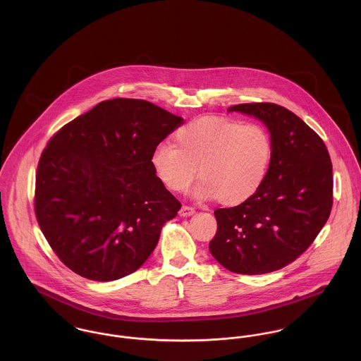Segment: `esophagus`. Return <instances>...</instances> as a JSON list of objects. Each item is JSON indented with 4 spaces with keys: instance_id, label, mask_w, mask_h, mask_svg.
<instances>
[{
    "instance_id": "1",
    "label": "esophagus",
    "mask_w": 361,
    "mask_h": 361,
    "mask_svg": "<svg viewBox=\"0 0 361 361\" xmlns=\"http://www.w3.org/2000/svg\"><path fill=\"white\" fill-rule=\"evenodd\" d=\"M196 211H195V208L193 207H188V206H183L182 208H180V211H179V215L180 216H190V215H193Z\"/></svg>"
}]
</instances>
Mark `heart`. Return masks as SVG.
Masks as SVG:
<instances>
[{"label":"heart","instance_id":"heart-1","mask_svg":"<svg viewBox=\"0 0 361 361\" xmlns=\"http://www.w3.org/2000/svg\"><path fill=\"white\" fill-rule=\"evenodd\" d=\"M175 143H161L152 154L155 175L171 192L193 190L200 200L224 206L249 202L264 185L272 158L268 132L257 123L221 116H202L179 128Z\"/></svg>","mask_w":361,"mask_h":361}]
</instances>
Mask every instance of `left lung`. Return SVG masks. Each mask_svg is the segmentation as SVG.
<instances>
[{
  "label": "left lung",
  "mask_w": 361,
  "mask_h": 361,
  "mask_svg": "<svg viewBox=\"0 0 361 361\" xmlns=\"http://www.w3.org/2000/svg\"><path fill=\"white\" fill-rule=\"evenodd\" d=\"M269 132L272 158L264 185L246 203L215 209L209 253L226 269L258 275L303 255L329 218L332 164L321 137L292 111L272 103L239 104Z\"/></svg>",
  "instance_id": "1"
}]
</instances>
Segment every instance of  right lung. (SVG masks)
I'll list each match as a JSON object with an SVG mask.
<instances>
[{
  "label": "right lung",
  "instance_id": "1",
  "mask_svg": "<svg viewBox=\"0 0 361 361\" xmlns=\"http://www.w3.org/2000/svg\"><path fill=\"white\" fill-rule=\"evenodd\" d=\"M154 104L114 99L59 129L37 166L43 235L78 275L108 282L139 269L180 203L155 175V147L183 125Z\"/></svg>",
  "mask_w": 361,
  "mask_h": 361
}]
</instances>
